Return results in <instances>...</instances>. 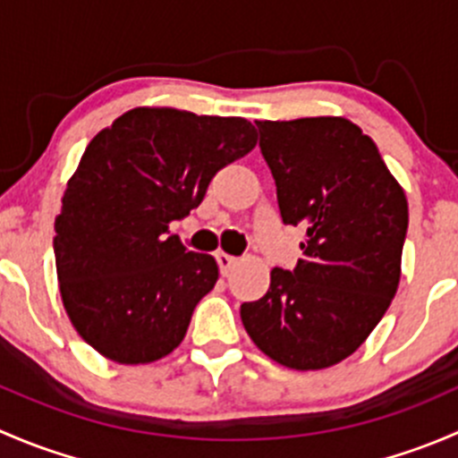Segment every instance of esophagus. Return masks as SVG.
Here are the masks:
<instances>
[{"label":"esophagus","mask_w":458,"mask_h":458,"mask_svg":"<svg viewBox=\"0 0 458 458\" xmlns=\"http://www.w3.org/2000/svg\"><path fill=\"white\" fill-rule=\"evenodd\" d=\"M216 263H219L221 275H228V272L233 270L234 266H237L239 259L233 257V255H225V252H216Z\"/></svg>","instance_id":"obj_1"}]
</instances>
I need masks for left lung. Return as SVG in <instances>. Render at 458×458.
I'll use <instances>...</instances> for the list:
<instances>
[{"label":"left lung","instance_id":"1","mask_svg":"<svg viewBox=\"0 0 458 458\" xmlns=\"http://www.w3.org/2000/svg\"><path fill=\"white\" fill-rule=\"evenodd\" d=\"M285 225L306 233L294 270L275 267L242 303L257 348L293 370L344 361L374 330L401 276L408 201L378 148L344 117L257 122Z\"/></svg>","mask_w":458,"mask_h":458}]
</instances>
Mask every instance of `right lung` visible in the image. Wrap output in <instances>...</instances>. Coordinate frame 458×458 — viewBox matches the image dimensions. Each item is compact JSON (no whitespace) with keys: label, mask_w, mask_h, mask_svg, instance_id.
<instances>
[{"label":"right lung","mask_w":458,"mask_h":458,"mask_svg":"<svg viewBox=\"0 0 458 458\" xmlns=\"http://www.w3.org/2000/svg\"><path fill=\"white\" fill-rule=\"evenodd\" d=\"M255 143L248 119L174 108L128 110L88 143L53 248L64 308L97 352L137 366L182 344L219 267L188 252L168 225L191 215L212 177Z\"/></svg>","instance_id":"obj_1"}]
</instances>
